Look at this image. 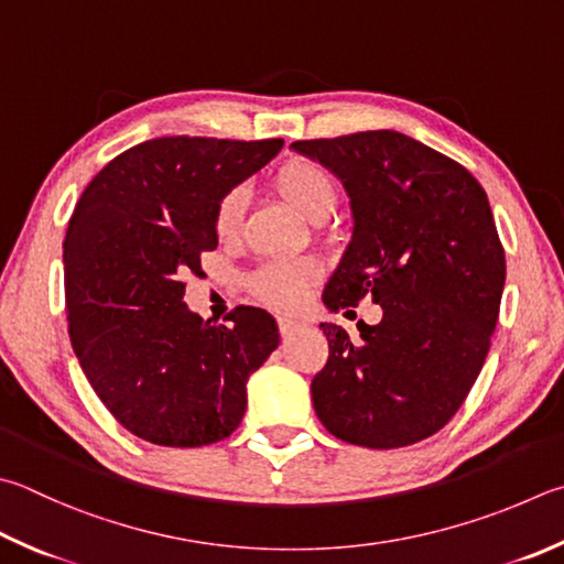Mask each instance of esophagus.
Listing matches in <instances>:
<instances>
[{
  "label": "esophagus",
  "instance_id": "obj_1",
  "mask_svg": "<svg viewBox=\"0 0 564 564\" xmlns=\"http://www.w3.org/2000/svg\"><path fill=\"white\" fill-rule=\"evenodd\" d=\"M303 327L301 321H293V317H279V330L283 337H291L295 335Z\"/></svg>",
  "mask_w": 564,
  "mask_h": 564
}]
</instances>
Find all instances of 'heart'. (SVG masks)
<instances>
[{
  "instance_id": "heart-1",
  "label": "heart",
  "mask_w": 564,
  "mask_h": 564,
  "mask_svg": "<svg viewBox=\"0 0 564 564\" xmlns=\"http://www.w3.org/2000/svg\"><path fill=\"white\" fill-rule=\"evenodd\" d=\"M275 187L303 217H311V212L321 204H335L333 177L308 160L289 162L275 177ZM243 207H247V189L234 187L224 194L214 209V229L219 237H234L239 231ZM315 275L317 263L311 259H273L253 273L251 289L263 303L291 311L305 299Z\"/></svg>"
}]
</instances>
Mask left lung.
Segmentation results:
<instances>
[{"label":"left lung","instance_id":"obj_1","mask_svg":"<svg viewBox=\"0 0 564 564\" xmlns=\"http://www.w3.org/2000/svg\"><path fill=\"white\" fill-rule=\"evenodd\" d=\"M291 150L343 182L352 237L323 303L370 295L377 325L321 323L327 362L313 377L315 414L333 436L399 448L436 434L474 387L496 330L506 253L476 177L394 130L299 140ZM350 313V311H347Z\"/></svg>","mask_w":564,"mask_h":564}]
</instances>
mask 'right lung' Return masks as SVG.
<instances>
[{
  "instance_id": "right-lung-1",
  "label": "right lung",
  "mask_w": 564,
  "mask_h": 564,
  "mask_svg": "<svg viewBox=\"0 0 564 564\" xmlns=\"http://www.w3.org/2000/svg\"><path fill=\"white\" fill-rule=\"evenodd\" d=\"M283 140L155 138L90 180L64 241L74 352L118 422L158 446L227 438L247 412V382L279 347L261 308L212 325L182 301V279L217 249L214 209L279 155Z\"/></svg>"
}]
</instances>
